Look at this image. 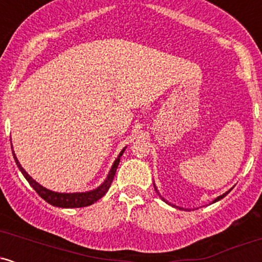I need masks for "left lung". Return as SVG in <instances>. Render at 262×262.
I'll return each mask as SVG.
<instances>
[{"instance_id":"left-lung-1","label":"left lung","mask_w":262,"mask_h":262,"mask_svg":"<svg viewBox=\"0 0 262 262\" xmlns=\"http://www.w3.org/2000/svg\"><path fill=\"white\" fill-rule=\"evenodd\" d=\"M155 189H156V187H155ZM156 192H158V191H156ZM229 192H230V189H229V191H228V192H225V193H223V194H222V196H219V197H217V198H215V200L214 201H213V203H214V202H217V201H219V200H222V198H223V197H225V196H227V194L228 193H229ZM158 193H159V192H158ZM162 200H164V198H162ZM165 201V200H164ZM177 208H179V207H177ZM180 209H183V208H180Z\"/></svg>"}]
</instances>
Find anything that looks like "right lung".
Returning a JSON list of instances; mask_svg holds the SVG:
<instances>
[{
  "mask_svg": "<svg viewBox=\"0 0 262 262\" xmlns=\"http://www.w3.org/2000/svg\"><path fill=\"white\" fill-rule=\"evenodd\" d=\"M124 150L125 149H123L122 151L119 152L118 158L116 159V161H114V164L112 165V169H111L110 173H108L107 179L104 180V182L102 183L100 187L92 189V191H89V192H79V193H59V192L50 191V189H47L45 187H43V186L39 185L37 181H34V180H33L32 177L26 172V170L20 166L19 161H18L13 149H12V152H13V158H14V161H16L18 169H19L20 172L23 173V176L26 177V180L29 182V185L35 189V192L43 198L45 202L50 203L52 206H55V207H61V208H80V207L91 206L92 203L97 202L100 198H102L107 193L108 188L111 187V183H112L114 179V175H116L117 167H118L119 161H121V156L123 155V152H124Z\"/></svg>",
  "mask_w": 262,
  "mask_h": 262,
  "instance_id": "1",
  "label": "right lung"
}]
</instances>
